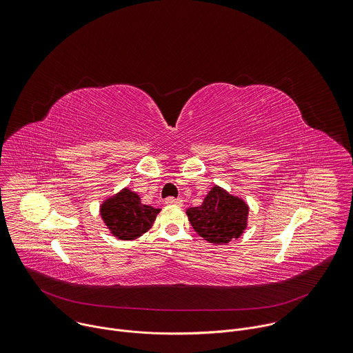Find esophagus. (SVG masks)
<instances>
[{
    "mask_svg": "<svg viewBox=\"0 0 353 353\" xmlns=\"http://www.w3.org/2000/svg\"><path fill=\"white\" fill-rule=\"evenodd\" d=\"M165 204L167 205H182V200L175 199V197H168V199H165Z\"/></svg>",
    "mask_w": 353,
    "mask_h": 353,
    "instance_id": "1",
    "label": "esophagus"
}]
</instances>
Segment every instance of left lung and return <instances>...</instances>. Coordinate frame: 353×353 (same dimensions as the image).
Masks as SVG:
<instances>
[{"mask_svg": "<svg viewBox=\"0 0 353 353\" xmlns=\"http://www.w3.org/2000/svg\"><path fill=\"white\" fill-rule=\"evenodd\" d=\"M248 204L215 185L201 205L186 210L189 222L199 236L212 244H228L247 229Z\"/></svg>", "mask_w": 353, "mask_h": 353, "instance_id": "left-lung-1", "label": "left lung"}]
</instances>
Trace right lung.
<instances>
[{
  "label": "right lung",
  "instance_id": "obj_1",
  "mask_svg": "<svg viewBox=\"0 0 353 353\" xmlns=\"http://www.w3.org/2000/svg\"><path fill=\"white\" fill-rule=\"evenodd\" d=\"M159 212L160 208L143 204L139 194L128 188L110 196L101 205V216L105 225L119 240H134L146 233Z\"/></svg>",
  "mask_w": 353,
  "mask_h": 353
}]
</instances>
